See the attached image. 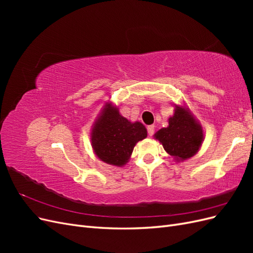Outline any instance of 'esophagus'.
<instances>
[{"instance_id": "obj_1", "label": "esophagus", "mask_w": 253, "mask_h": 253, "mask_svg": "<svg viewBox=\"0 0 253 253\" xmlns=\"http://www.w3.org/2000/svg\"><path fill=\"white\" fill-rule=\"evenodd\" d=\"M147 129H148V135L149 136L154 135V133H155V126H149L147 127Z\"/></svg>"}]
</instances>
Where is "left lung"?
<instances>
[{"label":"left lung","mask_w":253,"mask_h":253,"mask_svg":"<svg viewBox=\"0 0 253 253\" xmlns=\"http://www.w3.org/2000/svg\"><path fill=\"white\" fill-rule=\"evenodd\" d=\"M155 137L170 155L183 160L192 157L201 148L204 134L194 118L177 106L169 119V126L159 129Z\"/></svg>","instance_id":"obj_1"}]
</instances>
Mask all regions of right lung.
Segmentation results:
<instances>
[{
  "label": "right lung",
  "instance_id": "right-lung-1",
  "mask_svg": "<svg viewBox=\"0 0 253 253\" xmlns=\"http://www.w3.org/2000/svg\"><path fill=\"white\" fill-rule=\"evenodd\" d=\"M147 137V128L140 122L131 124L118 110L106 105L91 131V144L102 162L124 166L135 144Z\"/></svg>",
  "mask_w": 253,
  "mask_h": 253
}]
</instances>
